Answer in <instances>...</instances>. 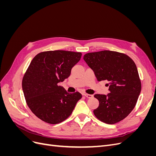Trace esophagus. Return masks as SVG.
<instances>
[{
  "instance_id": "34e87169",
  "label": "esophagus",
  "mask_w": 156,
  "mask_h": 156,
  "mask_svg": "<svg viewBox=\"0 0 156 156\" xmlns=\"http://www.w3.org/2000/svg\"><path fill=\"white\" fill-rule=\"evenodd\" d=\"M83 96H84L87 98H92L93 97V95H91V94H83Z\"/></svg>"
}]
</instances>
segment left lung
<instances>
[{
	"label": "left lung",
	"mask_w": 156,
	"mask_h": 156,
	"mask_svg": "<svg viewBox=\"0 0 156 156\" xmlns=\"http://www.w3.org/2000/svg\"><path fill=\"white\" fill-rule=\"evenodd\" d=\"M84 60L98 81H109L108 95L95 94L100 104L94 111L98 120L115 124L124 120L135 108L141 90L136 64L129 56L112 51L88 53Z\"/></svg>",
	"instance_id": "1"
}]
</instances>
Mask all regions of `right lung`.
I'll return each instance as SVG.
<instances>
[{"instance_id": "obj_1", "label": "right lung", "mask_w": 156, "mask_h": 156, "mask_svg": "<svg viewBox=\"0 0 156 156\" xmlns=\"http://www.w3.org/2000/svg\"><path fill=\"white\" fill-rule=\"evenodd\" d=\"M81 56L79 52L49 51L41 52L31 61L22 88L27 105L42 121L51 124L64 121L81 99L79 92L69 94L58 85L69 76Z\"/></svg>"}]
</instances>
